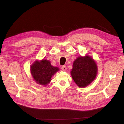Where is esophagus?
Listing matches in <instances>:
<instances>
[{
	"mask_svg": "<svg viewBox=\"0 0 124 124\" xmlns=\"http://www.w3.org/2000/svg\"><path fill=\"white\" fill-rule=\"evenodd\" d=\"M61 69L62 70H63V71H66L67 70V67H66V66H62Z\"/></svg>",
	"mask_w": 124,
	"mask_h": 124,
	"instance_id": "1",
	"label": "esophagus"
}]
</instances>
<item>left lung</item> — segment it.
<instances>
[{"label": "left lung", "mask_w": 124, "mask_h": 124, "mask_svg": "<svg viewBox=\"0 0 124 124\" xmlns=\"http://www.w3.org/2000/svg\"><path fill=\"white\" fill-rule=\"evenodd\" d=\"M70 74L79 87H86L94 80L97 75V64L89 56H80L73 62Z\"/></svg>", "instance_id": "8db88e82"}]
</instances>
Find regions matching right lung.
<instances>
[{
  "instance_id": "1",
  "label": "right lung",
  "mask_w": 124,
  "mask_h": 124,
  "mask_svg": "<svg viewBox=\"0 0 124 124\" xmlns=\"http://www.w3.org/2000/svg\"><path fill=\"white\" fill-rule=\"evenodd\" d=\"M58 70V67L52 66L50 61L44 59L36 61L31 66V74L35 82L45 86L51 81L52 75Z\"/></svg>"
}]
</instances>
